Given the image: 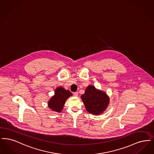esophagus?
<instances>
[{"label": "esophagus", "mask_w": 154, "mask_h": 154, "mask_svg": "<svg viewBox=\"0 0 154 154\" xmlns=\"http://www.w3.org/2000/svg\"><path fill=\"white\" fill-rule=\"evenodd\" d=\"M74 95L75 97H78V92H75Z\"/></svg>", "instance_id": "obj_1"}]
</instances>
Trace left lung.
I'll return each mask as SVG.
<instances>
[{
    "label": "left lung",
    "instance_id": "1",
    "mask_svg": "<svg viewBox=\"0 0 154 154\" xmlns=\"http://www.w3.org/2000/svg\"><path fill=\"white\" fill-rule=\"evenodd\" d=\"M81 99L87 112L95 115L102 113L109 103L107 94L91 85L87 86L85 94L82 95Z\"/></svg>",
    "mask_w": 154,
    "mask_h": 154
}]
</instances>
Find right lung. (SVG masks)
Segmentation results:
<instances>
[{
	"instance_id": "1",
	"label": "right lung",
	"mask_w": 154,
	"mask_h": 154,
	"mask_svg": "<svg viewBox=\"0 0 154 154\" xmlns=\"http://www.w3.org/2000/svg\"><path fill=\"white\" fill-rule=\"evenodd\" d=\"M72 94L63 87H57L54 92V95L48 102V107L54 112H60L63 109L66 100Z\"/></svg>"
}]
</instances>
